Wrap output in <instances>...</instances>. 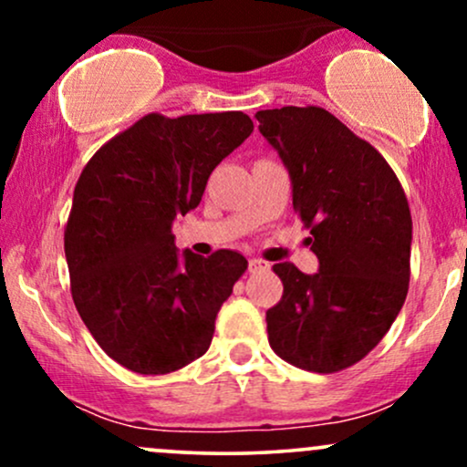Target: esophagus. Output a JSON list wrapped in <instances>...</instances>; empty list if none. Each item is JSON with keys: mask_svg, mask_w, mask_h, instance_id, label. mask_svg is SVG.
Returning <instances> with one entry per match:
<instances>
[{"mask_svg": "<svg viewBox=\"0 0 467 467\" xmlns=\"http://www.w3.org/2000/svg\"><path fill=\"white\" fill-rule=\"evenodd\" d=\"M248 267H250V272H264V270H267V264L261 259H250Z\"/></svg>", "mask_w": 467, "mask_h": 467, "instance_id": "34e87169", "label": "esophagus"}]
</instances>
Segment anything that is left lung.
Returning a JSON list of instances; mask_svg holds the SVG:
<instances>
[{"mask_svg":"<svg viewBox=\"0 0 467 467\" xmlns=\"http://www.w3.org/2000/svg\"><path fill=\"white\" fill-rule=\"evenodd\" d=\"M256 120L287 166L294 211L320 264L316 275L272 267L283 296L265 314L267 340L305 371H342L382 340L406 301L409 200L382 153L323 107L264 109Z\"/></svg>","mask_w":467,"mask_h":467,"instance_id":"8db88e82","label":"left lung"}]
</instances>
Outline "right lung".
Returning <instances> with one entry per match:
<instances>
[{"mask_svg":"<svg viewBox=\"0 0 467 467\" xmlns=\"http://www.w3.org/2000/svg\"><path fill=\"white\" fill-rule=\"evenodd\" d=\"M252 130L244 111L147 114L80 173L63 237L69 289L100 349L133 373L164 375L202 358L248 270L233 250L180 256L173 222L200 206L215 166Z\"/></svg>","mask_w":467,"mask_h":467,"instance_id":"add662e5","label":"right lung"}]
</instances>
